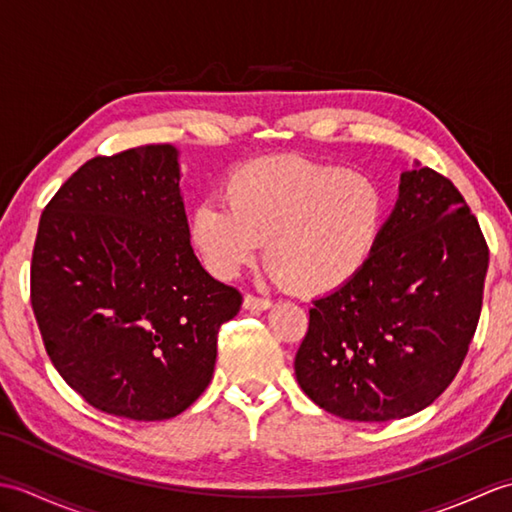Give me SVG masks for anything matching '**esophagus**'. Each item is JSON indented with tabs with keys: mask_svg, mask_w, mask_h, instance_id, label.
<instances>
[{
	"mask_svg": "<svg viewBox=\"0 0 512 512\" xmlns=\"http://www.w3.org/2000/svg\"><path fill=\"white\" fill-rule=\"evenodd\" d=\"M270 306H273V301L266 299V297H255V295H246L244 297V308L246 310L259 312V310H268Z\"/></svg>",
	"mask_w": 512,
	"mask_h": 512,
	"instance_id": "34e87169",
	"label": "esophagus"
}]
</instances>
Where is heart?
I'll return each instance as SVG.
<instances>
[{
	"mask_svg": "<svg viewBox=\"0 0 512 512\" xmlns=\"http://www.w3.org/2000/svg\"><path fill=\"white\" fill-rule=\"evenodd\" d=\"M224 199L204 198L191 242L213 275L235 277L264 242L268 273L303 295L339 290L374 255L387 217L380 182L301 156H268L235 169Z\"/></svg>",
	"mask_w": 512,
	"mask_h": 512,
	"instance_id": "1",
	"label": "heart"
}]
</instances>
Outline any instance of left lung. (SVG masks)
Returning <instances> with one entry per match:
<instances>
[{
  "mask_svg": "<svg viewBox=\"0 0 512 512\" xmlns=\"http://www.w3.org/2000/svg\"><path fill=\"white\" fill-rule=\"evenodd\" d=\"M488 246L453 182L400 173L374 255L350 284L314 299L295 374L334 416L387 422L436 400L480 321Z\"/></svg>",
  "mask_w": 512,
  "mask_h": 512,
  "instance_id": "obj_1",
  "label": "left lung"
}]
</instances>
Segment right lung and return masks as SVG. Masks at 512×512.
I'll return each mask as SVG.
<instances>
[{
  "instance_id": "right-lung-1",
  "label": "right lung",
  "mask_w": 512,
  "mask_h": 512,
  "mask_svg": "<svg viewBox=\"0 0 512 512\" xmlns=\"http://www.w3.org/2000/svg\"><path fill=\"white\" fill-rule=\"evenodd\" d=\"M178 156L145 145L88 160L54 193L32 250L30 301L52 365L118 418L191 407L242 306L193 253Z\"/></svg>"
}]
</instances>
